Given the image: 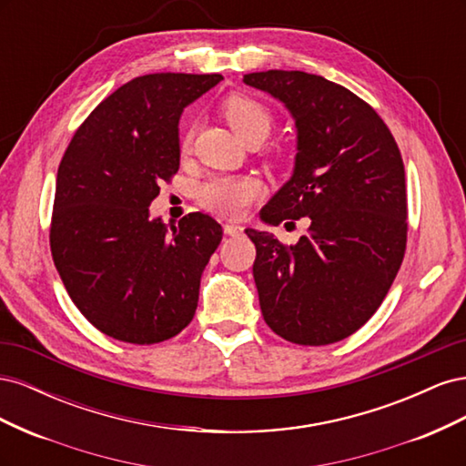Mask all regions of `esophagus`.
<instances>
[{
    "instance_id": "1",
    "label": "esophagus",
    "mask_w": 466,
    "mask_h": 466,
    "mask_svg": "<svg viewBox=\"0 0 466 466\" xmlns=\"http://www.w3.org/2000/svg\"><path fill=\"white\" fill-rule=\"evenodd\" d=\"M223 233L229 235V237H238V235L243 233V228H241V225H237V223H225L223 225Z\"/></svg>"
}]
</instances>
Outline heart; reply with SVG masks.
Masks as SVG:
<instances>
[{
	"instance_id": "b5f03b06",
	"label": "heart",
	"mask_w": 466,
	"mask_h": 466,
	"mask_svg": "<svg viewBox=\"0 0 466 466\" xmlns=\"http://www.w3.org/2000/svg\"><path fill=\"white\" fill-rule=\"evenodd\" d=\"M223 118L245 139L250 134H268L270 130V112L255 98L247 95H231L221 105ZM192 144V132L182 136V149ZM262 182L250 175H223L211 177L198 188L200 204L221 218H238L243 211L262 196Z\"/></svg>"
}]
</instances>
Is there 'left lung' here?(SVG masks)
<instances>
[{
    "label": "left lung",
    "instance_id": "left-lung-1",
    "mask_svg": "<svg viewBox=\"0 0 466 466\" xmlns=\"http://www.w3.org/2000/svg\"><path fill=\"white\" fill-rule=\"evenodd\" d=\"M243 81L284 103L298 128L293 175L260 219L311 223L295 245L245 229L257 247L252 276L262 317L293 344L344 340L373 317L404 258L400 149L383 118L338 83L284 69Z\"/></svg>",
    "mask_w": 466,
    "mask_h": 466
}]
</instances>
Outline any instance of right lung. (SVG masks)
<instances>
[{"instance_id": "1", "label": "right lung", "mask_w": 466, "mask_h": 466, "mask_svg": "<svg viewBox=\"0 0 466 466\" xmlns=\"http://www.w3.org/2000/svg\"><path fill=\"white\" fill-rule=\"evenodd\" d=\"M219 74H149L124 83L83 122L56 178L50 248L56 270L95 329L157 344L188 327L221 225L194 211L167 228L149 218L159 182L180 165L182 110Z\"/></svg>"}]
</instances>
